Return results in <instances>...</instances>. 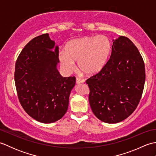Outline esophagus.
<instances>
[{
	"label": "esophagus",
	"instance_id": "esophagus-1",
	"mask_svg": "<svg viewBox=\"0 0 156 156\" xmlns=\"http://www.w3.org/2000/svg\"><path fill=\"white\" fill-rule=\"evenodd\" d=\"M76 84H79L80 83H83V82H84V80H82V79H81V78H76Z\"/></svg>",
	"mask_w": 156,
	"mask_h": 156
}]
</instances>
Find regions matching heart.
<instances>
[{
    "label": "heart",
    "instance_id": "obj_1",
    "mask_svg": "<svg viewBox=\"0 0 156 156\" xmlns=\"http://www.w3.org/2000/svg\"><path fill=\"white\" fill-rule=\"evenodd\" d=\"M66 52L59 55V62L66 71L74 69L75 62L87 75H95L103 69L110 58L111 42L105 35H92L75 39L66 45Z\"/></svg>",
    "mask_w": 156,
    "mask_h": 156
}]
</instances>
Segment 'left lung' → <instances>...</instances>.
<instances>
[{
    "label": "left lung",
    "instance_id": "1",
    "mask_svg": "<svg viewBox=\"0 0 156 156\" xmlns=\"http://www.w3.org/2000/svg\"><path fill=\"white\" fill-rule=\"evenodd\" d=\"M112 52L102 70L87 80L89 103L94 115L107 123L127 119L137 108L143 93L144 62L133 43L119 36L112 40Z\"/></svg>",
    "mask_w": 156,
    "mask_h": 156
}]
</instances>
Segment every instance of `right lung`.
<instances>
[{
  "label": "right lung",
  "instance_id": "add662e5",
  "mask_svg": "<svg viewBox=\"0 0 156 156\" xmlns=\"http://www.w3.org/2000/svg\"><path fill=\"white\" fill-rule=\"evenodd\" d=\"M59 48L48 34L34 38L16 59L15 82L20 103L39 122L51 123L68 110L75 77H63L58 70Z\"/></svg>",
  "mask_w": 156,
  "mask_h": 156
}]
</instances>
